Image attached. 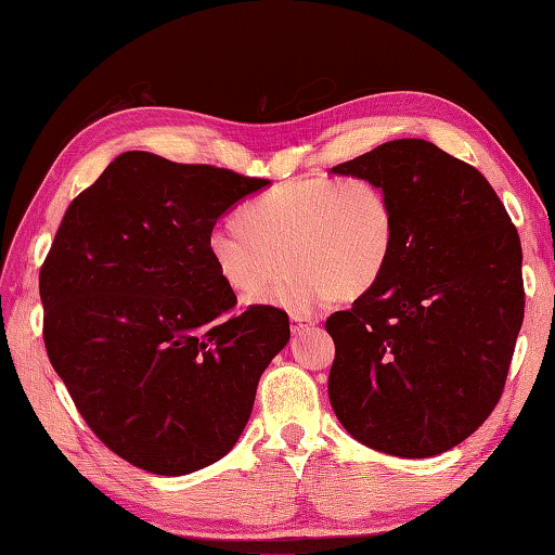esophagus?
<instances>
[{
  "label": "esophagus",
  "instance_id": "esophagus-1",
  "mask_svg": "<svg viewBox=\"0 0 555 555\" xmlns=\"http://www.w3.org/2000/svg\"><path fill=\"white\" fill-rule=\"evenodd\" d=\"M315 325V320L311 315H292V332H301Z\"/></svg>",
  "mask_w": 555,
  "mask_h": 555
}]
</instances>
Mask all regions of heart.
I'll return each mask as SVG.
<instances>
[{"label":"heart","instance_id":"1","mask_svg":"<svg viewBox=\"0 0 555 555\" xmlns=\"http://www.w3.org/2000/svg\"><path fill=\"white\" fill-rule=\"evenodd\" d=\"M240 225L220 223L206 237L220 278L240 294L306 315L332 297L359 299L377 285L397 240L389 194L371 178H304L256 196Z\"/></svg>","mask_w":555,"mask_h":555}]
</instances>
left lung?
<instances>
[{"label": "left lung", "instance_id": "left-lung-1", "mask_svg": "<svg viewBox=\"0 0 555 555\" xmlns=\"http://www.w3.org/2000/svg\"><path fill=\"white\" fill-rule=\"evenodd\" d=\"M332 173L375 180L397 214L377 285L325 320L332 409L375 451L444 453L506 387L525 315L518 230L487 178L433 142H385Z\"/></svg>", "mask_w": 555, "mask_h": 555}]
</instances>
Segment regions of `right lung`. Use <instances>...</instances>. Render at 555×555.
I'll return each mask as SVG.
<instances>
[{
    "instance_id": "1",
    "label": "right lung",
    "mask_w": 555,
    "mask_h": 555,
    "mask_svg": "<svg viewBox=\"0 0 555 555\" xmlns=\"http://www.w3.org/2000/svg\"><path fill=\"white\" fill-rule=\"evenodd\" d=\"M268 180L126 152L66 208L40 268L42 337L92 433L154 475L235 447L289 315L237 297L208 256L216 220Z\"/></svg>"
}]
</instances>
